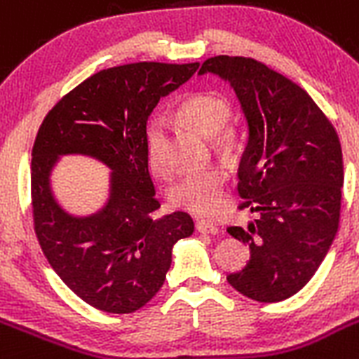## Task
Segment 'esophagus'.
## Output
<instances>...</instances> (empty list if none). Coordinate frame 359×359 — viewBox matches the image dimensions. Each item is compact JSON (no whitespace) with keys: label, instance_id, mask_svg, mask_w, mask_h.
Masks as SVG:
<instances>
[{"label":"esophagus","instance_id":"obj_1","mask_svg":"<svg viewBox=\"0 0 359 359\" xmlns=\"http://www.w3.org/2000/svg\"><path fill=\"white\" fill-rule=\"evenodd\" d=\"M196 229L199 233H205V235H217L219 233V228L213 222H210V220H197Z\"/></svg>","mask_w":359,"mask_h":359}]
</instances>
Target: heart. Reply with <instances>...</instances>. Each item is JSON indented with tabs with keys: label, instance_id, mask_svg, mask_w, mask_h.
Wrapping results in <instances>:
<instances>
[{
	"label": "heart",
	"instance_id": "1",
	"mask_svg": "<svg viewBox=\"0 0 359 359\" xmlns=\"http://www.w3.org/2000/svg\"><path fill=\"white\" fill-rule=\"evenodd\" d=\"M229 103L224 97L199 92L185 97L177 107L180 119L194 126L201 133L213 137L217 147L228 149L235 142L236 135L231 126H226L229 117ZM167 139L169 130L162 117H153L146 128L147 162L156 176L169 174L167 162ZM226 172L220 167H208L201 172L187 174L170 187L169 197L174 206L196 215H212L222 203Z\"/></svg>",
	"mask_w": 359,
	"mask_h": 359
}]
</instances>
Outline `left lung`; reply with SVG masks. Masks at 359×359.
I'll use <instances>...</instances> for the list:
<instances>
[{"label":"left lung","mask_w":359,"mask_h":359,"mask_svg":"<svg viewBox=\"0 0 359 359\" xmlns=\"http://www.w3.org/2000/svg\"><path fill=\"white\" fill-rule=\"evenodd\" d=\"M199 74L229 83L248 126L240 208L258 219L228 228L251 252L228 281L252 301H285L313 278L337 236L344 187L338 135L306 90L262 62L213 57Z\"/></svg>","instance_id":"8db88e82"}]
</instances>
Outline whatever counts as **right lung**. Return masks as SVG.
<instances>
[{"label":"right lung","instance_id":"obj_1","mask_svg":"<svg viewBox=\"0 0 359 359\" xmlns=\"http://www.w3.org/2000/svg\"><path fill=\"white\" fill-rule=\"evenodd\" d=\"M199 64L140 62L87 78L46 115L32 151L35 233L53 271L87 304L133 313L156 295L177 240L194 233L189 213L160 208L147 167L146 126L162 97ZM96 159L111 172L107 199L90 214L57 201L52 172L60 158Z\"/></svg>","mask_w":359,"mask_h":359}]
</instances>
